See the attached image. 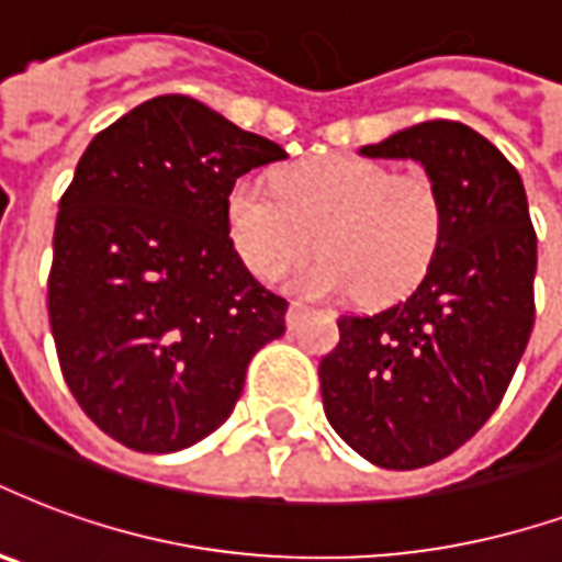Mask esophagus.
I'll list each match as a JSON object with an SVG mask.
<instances>
[{
	"mask_svg": "<svg viewBox=\"0 0 562 562\" xmlns=\"http://www.w3.org/2000/svg\"><path fill=\"white\" fill-rule=\"evenodd\" d=\"M303 303H289V313H285V322H289V327H294V324L301 322V315H303Z\"/></svg>",
	"mask_w": 562,
	"mask_h": 562,
	"instance_id": "1",
	"label": "esophagus"
}]
</instances>
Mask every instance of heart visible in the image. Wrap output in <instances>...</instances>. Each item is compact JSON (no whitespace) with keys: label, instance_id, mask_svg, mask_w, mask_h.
Returning <instances> with one entry per match:
<instances>
[{"label":"heart","instance_id":"1","mask_svg":"<svg viewBox=\"0 0 562 562\" xmlns=\"http://www.w3.org/2000/svg\"><path fill=\"white\" fill-rule=\"evenodd\" d=\"M226 226L259 280H280L318 244L322 256L294 277L297 292L334 297L360 289L366 301H393L417 289L438 259L447 199L423 166L393 172L366 157H327L285 172L280 193L238 178Z\"/></svg>","mask_w":562,"mask_h":562}]
</instances>
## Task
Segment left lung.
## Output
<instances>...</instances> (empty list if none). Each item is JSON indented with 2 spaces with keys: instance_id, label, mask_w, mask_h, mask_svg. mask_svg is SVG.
<instances>
[{
  "instance_id": "obj_1",
  "label": "left lung",
  "mask_w": 562,
  "mask_h": 562,
  "mask_svg": "<svg viewBox=\"0 0 562 562\" xmlns=\"http://www.w3.org/2000/svg\"><path fill=\"white\" fill-rule=\"evenodd\" d=\"M360 154L426 166L447 235L405 301L339 315L322 402L351 450L414 471L468 443L501 405L533 330L536 232L518 169L468 124H414Z\"/></svg>"
}]
</instances>
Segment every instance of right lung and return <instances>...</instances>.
<instances>
[{
	"label": "right lung",
	"mask_w": 562,
	"mask_h": 562,
	"mask_svg": "<svg viewBox=\"0 0 562 562\" xmlns=\"http://www.w3.org/2000/svg\"><path fill=\"white\" fill-rule=\"evenodd\" d=\"M289 154L187 94L139 103L89 143L59 202L47 310L86 417L136 452L228 419L289 303L235 252L232 184Z\"/></svg>",
	"instance_id": "right-lung-1"
}]
</instances>
